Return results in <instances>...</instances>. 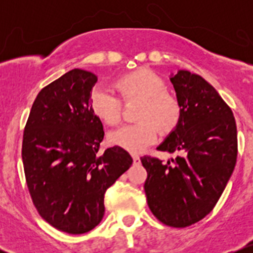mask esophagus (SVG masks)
Returning a JSON list of instances; mask_svg holds the SVG:
<instances>
[{"label": "esophagus", "instance_id": "1", "mask_svg": "<svg viewBox=\"0 0 253 253\" xmlns=\"http://www.w3.org/2000/svg\"><path fill=\"white\" fill-rule=\"evenodd\" d=\"M132 158H133V163L135 165L140 164V157L136 155V153H132Z\"/></svg>", "mask_w": 253, "mask_h": 253}]
</instances>
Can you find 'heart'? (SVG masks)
Listing matches in <instances>:
<instances>
[{"label": "heart", "instance_id": "heart-1", "mask_svg": "<svg viewBox=\"0 0 253 253\" xmlns=\"http://www.w3.org/2000/svg\"><path fill=\"white\" fill-rule=\"evenodd\" d=\"M115 88L125 101L141 100L138 113L139 123L126 125L113 130L109 141L113 145L139 152L153 144L159 128L169 132L176 126L181 117L178 101L165 90V82L156 72L147 69H138L119 77ZM90 109L95 117L109 126L121 121V102L110 92L94 89L90 95Z\"/></svg>", "mask_w": 253, "mask_h": 253}]
</instances>
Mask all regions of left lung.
<instances>
[{
	"label": "left lung",
	"mask_w": 253,
	"mask_h": 253,
	"mask_svg": "<svg viewBox=\"0 0 253 253\" xmlns=\"http://www.w3.org/2000/svg\"><path fill=\"white\" fill-rule=\"evenodd\" d=\"M181 117L157 149L178 152L171 162L141 157L147 171V205L159 221L187 227L210 214L225 190L237 162V126L219 92L200 75H170Z\"/></svg>",
	"instance_id": "obj_1"
}]
</instances>
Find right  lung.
<instances>
[{
	"instance_id": "1",
	"label": "right lung",
	"mask_w": 253,
	"mask_h": 253,
	"mask_svg": "<svg viewBox=\"0 0 253 253\" xmlns=\"http://www.w3.org/2000/svg\"><path fill=\"white\" fill-rule=\"evenodd\" d=\"M94 72L74 69L42 89L32 106L22 162L34 206L59 231L82 234L104 215V193L129 169L123 147L100 152L104 130L90 109Z\"/></svg>"
}]
</instances>
